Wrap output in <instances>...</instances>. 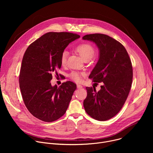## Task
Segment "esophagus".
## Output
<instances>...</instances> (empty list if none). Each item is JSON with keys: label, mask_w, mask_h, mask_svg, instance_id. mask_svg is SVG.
Here are the masks:
<instances>
[{"label": "esophagus", "mask_w": 153, "mask_h": 153, "mask_svg": "<svg viewBox=\"0 0 153 153\" xmlns=\"http://www.w3.org/2000/svg\"><path fill=\"white\" fill-rule=\"evenodd\" d=\"M77 88H78V89H81V88H83V86L81 85H77Z\"/></svg>", "instance_id": "1"}]
</instances>
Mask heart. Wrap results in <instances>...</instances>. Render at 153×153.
<instances>
[{
  "mask_svg": "<svg viewBox=\"0 0 153 153\" xmlns=\"http://www.w3.org/2000/svg\"><path fill=\"white\" fill-rule=\"evenodd\" d=\"M75 50L80 54L83 60H90L95 54V48L93 45L88 43H83L77 45L75 48ZM68 52L63 51L60 56V63L64 65L67 63ZM85 74L83 73H79L77 71H73L70 74V77L76 82H79L82 80V76Z\"/></svg>",
  "mask_w": 153,
  "mask_h": 153,
  "instance_id": "heart-1",
  "label": "heart"
}]
</instances>
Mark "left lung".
Segmentation results:
<instances>
[{
	"label": "left lung",
	"mask_w": 153,
	"mask_h": 153,
	"mask_svg": "<svg viewBox=\"0 0 153 153\" xmlns=\"http://www.w3.org/2000/svg\"><path fill=\"white\" fill-rule=\"evenodd\" d=\"M82 39L95 43L99 50L98 62L89 78L103 83L98 92L86 87L84 108L93 119L105 121L120 111L128 97L133 80L131 62L123 45L110 36L96 33Z\"/></svg>",
	"instance_id": "obj_1"
}]
</instances>
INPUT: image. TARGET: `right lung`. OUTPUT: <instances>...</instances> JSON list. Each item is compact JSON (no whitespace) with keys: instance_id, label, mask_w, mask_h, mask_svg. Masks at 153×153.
<instances>
[{"instance_id":"add662e5","label":"right lung","mask_w":153,"mask_h":153,"mask_svg":"<svg viewBox=\"0 0 153 153\" xmlns=\"http://www.w3.org/2000/svg\"><path fill=\"white\" fill-rule=\"evenodd\" d=\"M80 36L67 32H50L33 42L22 62L19 86L24 103L35 117L55 121L66 112L76 85L68 81L52 86L53 73L61 68L60 56L71 42Z\"/></svg>"}]
</instances>
